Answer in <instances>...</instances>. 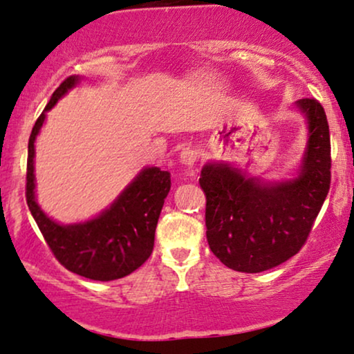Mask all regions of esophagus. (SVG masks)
Masks as SVG:
<instances>
[{
  "mask_svg": "<svg viewBox=\"0 0 354 354\" xmlns=\"http://www.w3.org/2000/svg\"><path fill=\"white\" fill-rule=\"evenodd\" d=\"M180 158H181L183 163L187 165V167H192V165H194L197 160H199V150L192 149V147L183 149Z\"/></svg>",
  "mask_w": 354,
  "mask_h": 354,
  "instance_id": "obj_1",
  "label": "esophagus"
}]
</instances>
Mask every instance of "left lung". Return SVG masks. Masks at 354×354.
<instances>
[{
    "label": "left lung",
    "instance_id": "left-lung-1",
    "mask_svg": "<svg viewBox=\"0 0 354 354\" xmlns=\"http://www.w3.org/2000/svg\"><path fill=\"white\" fill-rule=\"evenodd\" d=\"M309 140L303 168L293 181L262 185L226 165H205L199 185L205 192L210 251L236 272L259 273L301 251L330 189V133L324 106L301 98Z\"/></svg>",
    "mask_w": 354,
    "mask_h": 354
}]
</instances>
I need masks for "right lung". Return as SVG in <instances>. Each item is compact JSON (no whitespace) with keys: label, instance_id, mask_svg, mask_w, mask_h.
<instances>
[{"label":"right lung","instance_id":"1","mask_svg":"<svg viewBox=\"0 0 354 354\" xmlns=\"http://www.w3.org/2000/svg\"><path fill=\"white\" fill-rule=\"evenodd\" d=\"M79 79H64L51 95L45 111L58 102ZM45 111L37 118L29 138L26 201L50 251L69 272L97 281L118 280L133 273L153 251L155 228L165 197L171 187L168 171L145 168L115 204L87 223L63 226L50 220L34 196V142L45 121Z\"/></svg>","mask_w":354,"mask_h":354}]
</instances>
